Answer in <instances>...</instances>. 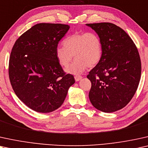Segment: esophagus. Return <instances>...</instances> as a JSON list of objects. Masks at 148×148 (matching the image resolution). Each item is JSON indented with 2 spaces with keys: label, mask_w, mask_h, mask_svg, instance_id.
Returning a JSON list of instances; mask_svg holds the SVG:
<instances>
[{
  "label": "esophagus",
  "mask_w": 148,
  "mask_h": 148,
  "mask_svg": "<svg viewBox=\"0 0 148 148\" xmlns=\"http://www.w3.org/2000/svg\"><path fill=\"white\" fill-rule=\"evenodd\" d=\"M82 78V77L81 76H74V79H75L76 81H79Z\"/></svg>",
  "instance_id": "obj_1"
}]
</instances>
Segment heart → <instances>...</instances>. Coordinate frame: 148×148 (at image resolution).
<instances>
[{"label": "heart", "instance_id": "heart-1", "mask_svg": "<svg viewBox=\"0 0 148 148\" xmlns=\"http://www.w3.org/2000/svg\"><path fill=\"white\" fill-rule=\"evenodd\" d=\"M64 45L57 48L56 57L61 66L67 68L74 56L75 61L66 70L70 74H79L87 67L93 68L101 61L102 42L95 33H76L67 37Z\"/></svg>", "mask_w": 148, "mask_h": 148}]
</instances>
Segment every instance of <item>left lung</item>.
I'll return each mask as SVG.
<instances>
[{
    "label": "left lung",
    "mask_w": 148,
    "mask_h": 148,
    "mask_svg": "<svg viewBox=\"0 0 148 148\" xmlns=\"http://www.w3.org/2000/svg\"><path fill=\"white\" fill-rule=\"evenodd\" d=\"M102 42V57L90 71L88 93L92 105L114 112L129 103L138 87L141 64L137 47L125 30L112 23H87Z\"/></svg>",
    "instance_id": "obj_1"
}]
</instances>
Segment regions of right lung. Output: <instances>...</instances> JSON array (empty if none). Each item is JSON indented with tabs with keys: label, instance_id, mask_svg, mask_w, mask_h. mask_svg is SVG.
Listing matches in <instances>:
<instances>
[{
	"label": "right lung",
	"instance_id": "1",
	"mask_svg": "<svg viewBox=\"0 0 148 148\" xmlns=\"http://www.w3.org/2000/svg\"><path fill=\"white\" fill-rule=\"evenodd\" d=\"M69 28L62 23H38L13 45L9 62L10 82L19 99L34 111L48 113L58 109L75 82L56 57L59 41Z\"/></svg>",
	"mask_w": 148,
	"mask_h": 148
}]
</instances>
